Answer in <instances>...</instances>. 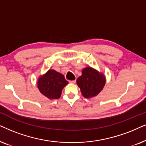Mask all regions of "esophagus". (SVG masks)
<instances>
[{
  "mask_svg": "<svg viewBox=\"0 0 146 146\" xmlns=\"http://www.w3.org/2000/svg\"><path fill=\"white\" fill-rule=\"evenodd\" d=\"M69 83H73V84H74V83H76V80H73V81H69Z\"/></svg>",
  "mask_w": 146,
  "mask_h": 146,
  "instance_id": "obj_1",
  "label": "esophagus"
}]
</instances>
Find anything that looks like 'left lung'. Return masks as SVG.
I'll return each mask as SVG.
<instances>
[{"mask_svg":"<svg viewBox=\"0 0 146 146\" xmlns=\"http://www.w3.org/2000/svg\"><path fill=\"white\" fill-rule=\"evenodd\" d=\"M106 82L105 75L92 67L83 69L82 75L77 79V84L85 98L98 96L104 87Z\"/></svg>","mask_w":146,"mask_h":146,"instance_id":"obj_1","label":"left lung"}]
</instances>
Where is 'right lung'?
<instances>
[{
	"label": "right lung",
	"mask_w": 146,
	"mask_h": 146,
	"mask_svg": "<svg viewBox=\"0 0 146 146\" xmlns=\"http://www.w3.org/2000/svg\"><path fill=\"white\" fill-rule=\"evenodd\" d=\"M68 84L63 75L55 70H48L38 79L37 87L40 92L49 100H57L63 89Z\"/></svg>",
	"instance_id": "add662e5"
}]
</instances>
